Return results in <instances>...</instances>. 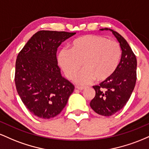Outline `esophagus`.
<instances>
[{"instance_id": "1", "label": "esophagus", "mask_w": 149, "mask_h": 149, "mask_svg": "<svg viewBox=\"0 0 149 149\" xmlns=\"http://www.w3.org/2000/svg\"><path fill=\"white\" fill-rule=\"evenodd\" d=\"M85 88V87H80V86L76 87V89H77V90H83Z\"/></svg>"}]
</instances>
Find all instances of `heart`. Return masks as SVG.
<instances>
[{
    "mask_svg": "<svg viewBox=\"0 0 149 149\" xmlns=\"http://www.w3.org/2000/svg\"><path fill=\"white\" fill-rule=\"evenodd\" d=\"M122 56L120 46L103 36L88 34L75 39L71 49L59 51L57 61L68 78L75 76L76 84L85 85L96 80L102 83L110 79L118 68Z\"/></svg>",
    "mask_w": 149,
    "mask_h": 149,
    "instance_id": "heart-1",
    "label": "heart"
}]
</instances>
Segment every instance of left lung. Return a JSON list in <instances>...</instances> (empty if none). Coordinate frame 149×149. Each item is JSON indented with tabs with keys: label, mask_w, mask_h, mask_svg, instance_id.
Returning a JSON list of instances; mask_svg holds the SVG:
<instances>
[{
	"label": "left lung",
	"mask_w": 149,
	"mask_h": 149,
	"mask_svg": "<svg viewBox=\"0 0 149 149\" xmlns=\"http://www.w3.org/2000/svg\"><path fill=\"white\" fill-rule=\"evenodd\" d=\"M102 31L108 29H102ZM111 31L120 42L122 56L119 66L110 79L93 86L96 94L90 105L97 113L110 116L122 109L129 100L136 80V58L121 35Z\"/></svg>",
	"instance_id": "left-lung-1"
}]
</instances>
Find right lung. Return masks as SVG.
<instances>
[{"label":"right lung","mask_w":149,"mask_h":149,"mask_svg":"<svg viewBox=\"0 0 149 149\" xmlns=\"http://www.w3.org/2000/svg\"><path fill=\"white\" fill-rule=\"evenodd\" d=\"M76 33L40 31L19 52L15 82L19 96L34 116L49 119L61 113L74 85L61 75L57 48Z\"/></svg>","instance_id":"add662e5"}]
</instances>
